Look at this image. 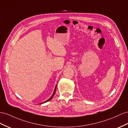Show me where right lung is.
I'll list each match as a JSON object with an SVG mask.
<instances>
[{
  "instance_id": "right-lung-1",
  "label": "right lung",
  "mask_w": 128,
  "mask_h": 128,
  "mask_svg": "<svg viewBox=\"0 0 128 128\" xmlns=\"http://www.w3.org/2000/svg\"><path fill=\"white\" fill-rule=\"evenodd\" d=\"M56 87H55V89H54V92H53V95H52V96L51 97L49 98V99H48L47 101H44V102H42V103H45V102H48V101H50V100L52 98H53V96H54V94H55V93H56ZM41 103H40V104H41Z\"/></svg>"
}]
</instances>
